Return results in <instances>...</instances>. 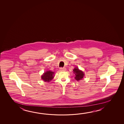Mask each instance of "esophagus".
<instances>
[{"label":"esophagus","instance_id":"obj_1","mask_svg":"<svg viewBox=\"0 0 124 124\" xmlns=\"http://www.w3.org/2000/svg\"><path fill=\"white\" fill-rule=\"evenodd\" d=\"M66 70V69L65 68H63V67H61L60 68V70L61 71H65Z\"/></svg>","mask_w":124,"mask_h":124}]
</instances>
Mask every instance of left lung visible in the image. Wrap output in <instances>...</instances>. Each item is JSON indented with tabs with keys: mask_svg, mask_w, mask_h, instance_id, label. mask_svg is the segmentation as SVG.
Wrapping results in <instances>:
<instances>
[{
	"mask_svg": "<svg viewBox=\"0 0 124 124\" xmlns=\"http://www.w3.org/2000/svg\"><path fill=\"white\" fill-rule=\"evenodd\" d=\"M74 74H75V79L77 81L81 80L84 76V73L81 70H79L78 67H75L74 70Z\"/></svg>",
	"mask_w": 124,
	"mask_h": 124,
	"instance_id": "obj_1",
	"label": "left lung"
}]
</instances>
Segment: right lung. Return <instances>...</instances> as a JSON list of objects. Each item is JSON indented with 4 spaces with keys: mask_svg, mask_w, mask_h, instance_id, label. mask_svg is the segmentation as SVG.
I'll return each instance as SVG.
<instances>
[{
    "mask_svg": "<svg viewBox=\"0 0 124 124\" xmlns=\"http://www.w3.org/2000/svg\"><path fill=\"white\" fill-rule=\"evenodd\" d=\"M54 72L50 71H47L44 73L42 76L41 78L45 82H50L54 77Z\"/></svg>",
    "mask_w": 124,
    "mask_h": 124,
    "instance_id": "right-lung-1",
    "label": "right lung"
}]
</instances>
